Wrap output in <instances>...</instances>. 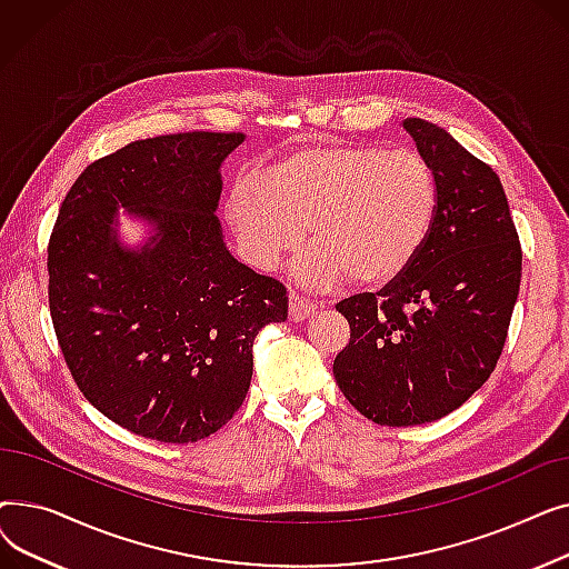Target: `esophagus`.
<instances>
[{
  "label": "esophagus",
  "instance_id": "1",
  "mask_svg": "<svg viewBox=\"0 0 569 569\" xmlns=\"http://www.w3.org/2000/svg\"><path fill=\"white\" fill-rule=\"evenodd\" d=\"M316 311V305L311 300H305L300 295H290V302H288V316L292 322H300L305 318H309Z\"/></svg>",
  "mask_w": 569,
  "mask_h": 569
}]
</instances>
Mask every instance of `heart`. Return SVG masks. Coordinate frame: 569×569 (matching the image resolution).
Instances as JSON below:
<instances>
[{"instance_id": "obj_1", "label": "heart", "mask_w": 569, "mask_h": 569, "mask_svg": "<svg viewBox=\"0 0 569 569\" xmlns=\"http://www.w3.org/2000/svg\"><path fill=\"white\" fill-rule=\"evenodd\" d=\"M438 214V182L425 157L382 144H311L267 168L262 182L237 187L228 221L258 269L316 242L297 258L309 288L399 279L422 253Z\"/></svg>"}]
</instances>
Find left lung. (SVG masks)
Returning a JSON list of instances; mask_svg holds the SVG:
<instances>
[{"label": "left lung", "instance_id": "left-lung-1", "mask_svg": "<svg viewBox=\"0 0 569 569\" xmlns=\"http://www.w3.org/2000/svg\"><path fill=\"white\" fill-rule=\"evenodd\" d=\"M403 129L436 174V223L399 279L337 305L350 341L335 378L357 410L385 427L440 420L480 390L521 283L519 234L493 168L427 119L408 117Z\"/></svg>", "mask_w": 569, "mask_h": 569}]
</instances>
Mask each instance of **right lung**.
<instances>
[{"label": "right lung", "instance_id": "1", "mask_svg": "<svg viewBox=\"0 0 569 569\" xmlns=\"http://www.w3.org/2000/svg\"><path fill=\"white\" fill-rule=\"evenodd\" d=\"M244 133L129 142L87 166L48 244L54 335L84 399L131 433L196 442L232 420L286 288L223 242L221 166ZM146 226L133 248L118 209Z\"/></svg>", "mask_w": 569, "mask_h": 569}]
</instances>
